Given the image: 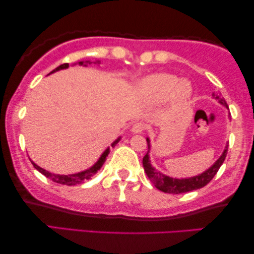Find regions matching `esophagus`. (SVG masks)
Instances as JSON below:
<instances>
[{
	"label": "esophagus",
	"mask_w": 254,
	"mask_h": 254,
	"mask_svg": "<svg viewBox=\"0 0 254 254\" xmlns=\"http://www.w3.org/2000/svg\"><path fill=\"white\" fill-rule=\"evenodd\" d=\"M145 130V125L141 124V123H137L133 125V127H131V131H133L134 134H140V133H143Z\"/></svg>",
	"instance_id": "obj_1"
}]
</instances>
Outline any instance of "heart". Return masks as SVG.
<instances>
[{"label": "heart", "mask_w": 254, "mask_h": 254, "mask_svg": "<svg viewBox=\"0 0 254 254\" xmlns=\"http://www.w3.org/2000/svg\"><path fill=\"white\" fill-rule=\"evenodd\" d=\"M142 93L151 104H159L169 98L180 105L186 103L192 95V86L186 79L178 82V77L170 74L149 76L142 83Z\"/></svg>", "instance_id": "obj_1"}]
</instances>
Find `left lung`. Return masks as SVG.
I'll return each mask as SVG.
<instances>
[{
    "label": "left lung",
    "instance_id": "left-lung-1",
    "mask_svg": "<svg viewBox=\"0 0 254 254\" xmlns=\"http://www.w3.org/2000/svg\"><path fill=\"white\" fill-rule=\"evenodd\" d=\"M213 96L215 98L218 99L222 105H224L225 107H228L227 103L223 97L221 96L220 92L213 93ZM147 143H148V152L147 155L143 157V168L144 171L147 173L148 178L150 179V182L154 184L156 189H158L159 190L164 193H170V194H180V193H186V192H190V190H199L201 187L206 186L208 183L210 182L211 179L214 178V176L216 175L218 169L221 168V165L223 164L225 157H227V152H228V145L225 147L224 151L222 152L221 157L217 159L216 162L214 163L213 165L210 166L209 169L206 170V171L200 173V175L190 177V178H182V179H177V178H171V177L165 176L157 171L154 166L151 165L150 159H149V151H150V140L147 137Z\"/></svg>",
    "mask_w": 254,
    "mask_h": 254
}]
</instances>
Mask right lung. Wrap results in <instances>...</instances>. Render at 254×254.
Instances as JSON below:
<instances>
[{"label": "right lung", "mask_w": 254, "mask_h": 254, "mask_svg": "<svg viewBox=\"0 0 254 254\" xmlns=\"http://www.w3.org/2000/svg\"><path fill=\"white\" fill-rule=\"evenodd\" d=\"M97 62H98V64H99V61H97ZM86 64H91V62L86 61ZM79 64H84V62H79ZM68 67H69L68 64H64L59 65L58 68H55L53 71H51V74H52V72H55V71L60 70V69H65V68H68ZM119 141H120V137L117 138V140L114 141L111 145H112V147H114V145H116ZM109 154H110V148H107L106 150L103 152L102 156H100L98 161L96 162L95 165H92L91 168H89L88 170H84V171L78 172V173H72V175H54V173L48 172L45 169L40 168V166H38L36 163H33L32 161H31V163H32L33 166L38 170V171H39L40 173H43V175L45 177H47V178H50L51 180H53L54 183L61 184V185L72 186V185H77V184H81L82 182H84V180H88V179L91 178V177L95 175V173H97V171H98L100 168H102L104 163H105L106 157H107V155H109Z\"/></svg>", "instance_id": "1"}]
</instances>
